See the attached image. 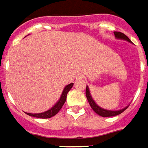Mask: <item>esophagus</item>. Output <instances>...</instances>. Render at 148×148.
<instances>
[{
    "instance_id": "obj_1",
    "label": "esophagus",
    "mask_w": 148,
    "mask_h": 148,
    "mask_svg": "<svg viewBox=\"0 0 148 148\" xmlns=\"http://www.w3.org/2000/svg\"><path fill=\"white\" fill-rule=\"evenodd\" d=\"M75 78L79 80H82L85 79V75H84L82 73H78L77 75H75Z\"/></svg>"
}]
</instances>
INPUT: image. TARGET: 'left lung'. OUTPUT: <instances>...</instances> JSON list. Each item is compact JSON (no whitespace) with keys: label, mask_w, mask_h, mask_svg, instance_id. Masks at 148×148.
Wrapping results in <instances>:
<instances>
[{"label":"left lung","mask_w":148,"mask_h":148,"mask_svg":"<svg viewBox=\"0 0 148 148\" xmlns=\"http://www.w3.org/2000/svg\"><path fill=\"white\" fill-rule=\"evenodd\" d=\"M114 36L116 37L117 39H120V40H125L126 41H128V42H132L131 40H130L128 37H127L125 34H124L123 33H121V32H114ZM86 98L88 99V101L89 105H90L91 108H92L93 111H94L96 114H98L100 116L102 117H112V116H115V115H118V114H120L121 113H122L124 111H125L128 106H126L125 108H122V109L118 110V111H112V110H107V109H104L102 108L99 107L98 105H97L95 101L93 100V99L91 96L90 92H89V88H88V86H86Z\"/></svg>","instance_id":"8db88e82"}]
</instances>
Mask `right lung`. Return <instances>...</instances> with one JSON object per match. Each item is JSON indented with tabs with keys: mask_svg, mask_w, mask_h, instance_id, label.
Instances as JSON below:
<instances>
[{
	"mask_svg": "<svg viewBox=\"0 0 148 148\" xmlns=\"http://www.w3.org/2000/svg\"><path fill=\"white\" fill-rule=\"evenodd\" d=\"M73 86V83L69 84L67 85L66 87L64 88L63 91H62V93L61 95V97H60V100L56 102V103L54 105L53 107L50 108V109L47 110L46 112H42V113H36V114H32V113H27L25 112L26 114L29 115V116L35 117V118H39V119H49V118H51V117L54 116L56 114H57L59 111H60L61 108H62V106L64 105V103L66 102V96L67 94H68L69 91L70 90L72 87Z\"/></svg>",
	"mask_w": 148,
	"mask_h": 148,
	"instance_id": "obj_1",
	"label": "right lung"
}]
</instances>
